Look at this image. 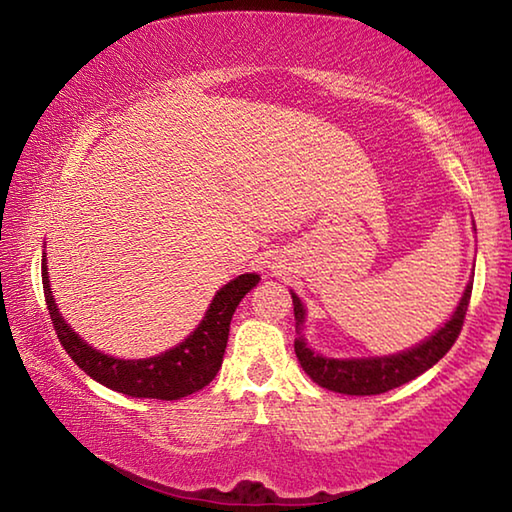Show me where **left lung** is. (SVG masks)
Instances as JSON below:
<instances>
[{
    "label": "left lung",
    "instance_id": "obj_1",
    "mask_svg": "<svg viewBox=\"0 0 512 512\" xmlns=\"http://www.w3.org/2000/svg\"><path fill=\"white\" fill-rule=\"evenodd\" d=\"M472 282L474 273L470 277V282L465 284L463 296L458 300L452 316H449L436 332L402 352L379 354V357H325V354L311 350L305 334H302L307 320V307L305 302L298 298V293L291 289L293 314H296L298 332L296 341H293V348H296V357L302 370H305L318 386L343 395H379L391 391V388L402 386L415 377H420L422 372L436 366L454 345L456 336L463 327L467 305H470Z\"/></svg>",
    "mask_w": 512,
    "mask_h": 512
}]
</instances>
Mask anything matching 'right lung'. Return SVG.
<instances>
[{"label": "right lung", "mask_w": 512, "mask_h": 512, "mask_svg": "<svg viewBox=\"0 0 512 512\" xmlns=\"http://www.w3.org/2000/svg\"><path fill=\"white\" fill-rule=\"evenodd\" d=\"M259 280L262 277L257 273H244L223 284L214 293L198 327L173 348L146 359H119L92 348L81 339V334L74 332L72 325H67L51 291L47 253H42V289H45L47 309L65 352L85 375L110 391L128 397H149V400H180L210 384L223 363L232 314L246 293L257 287Z\"/></svg>", "instance_id": "1"}]
</instances>
